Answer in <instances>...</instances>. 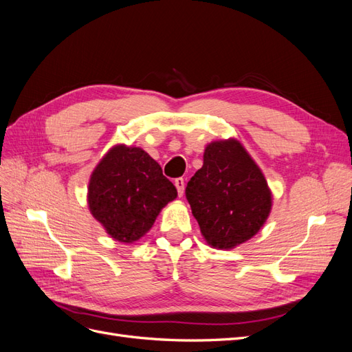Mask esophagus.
<instances>
[{"label": "esophagus", "mask_w": 352, "mask_h": 352, "mask_svg": "<svg viewBox=\"0 0 352 352\" xmlns=\"http://www.w3.org/2000/svg\"><path fill=\"white\" fill-rule=\"evenodd\" d=\"M175 186L177 188V194L179 197H182L185 192V179L184 177H177L175 179Z\"/></svg>", "instance_id": "1"}]
</instances>
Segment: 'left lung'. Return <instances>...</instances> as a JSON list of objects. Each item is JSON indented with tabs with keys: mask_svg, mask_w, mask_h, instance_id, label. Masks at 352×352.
<instances>
[{
	"mask_svg": "<svg viewBox=\"0 0 352 352\" xmlns=\"http://www.w3.org/2000/svg\"><path fill=\"white\" fill-rule=\"evenodd\" d=\"M185 194L202 236L217 250H232L257 235L273 204L261 168L235 138L206 146L204 164Z\"/></svg>",
	"mask_w": 352,
	"mask_h": 352,
	"instance_id": "8db88e82",
	"label": "left lung"
}]
</instances>
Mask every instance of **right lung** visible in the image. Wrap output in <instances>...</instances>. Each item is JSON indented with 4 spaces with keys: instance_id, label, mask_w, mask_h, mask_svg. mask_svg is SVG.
Masks as SVG:
<instances>
[{
    "instance_id": "right-lung-1",
    "label": "right lung",
    "mask_w": 352,
    "mask_h": 352,
    "mask_svg": "<svg viewBox=\"0 0 352 352\" xmlns=\"http://www.w3.org/2000/svg\"><path fill=\"white\" fill-rule=\"evenodd\" d=\"M177 197L175 185L140 146L114 145L94 168L88 207L109 235L123 243L141 239L163 207Z\"/></svg>"
}]
</instances>
